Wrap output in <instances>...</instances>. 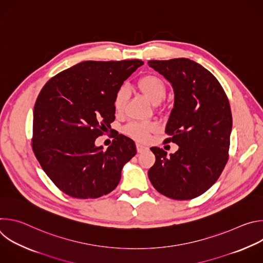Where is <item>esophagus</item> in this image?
I'll use <instances>...</instances> for the list:
<instances>
[{
  "label": "esophagus",
  "instance_id": "1",
  "mask_svg": "<svg viewBox=\"0 0 263 263\" xmlns=\"http://www.w3.org/2000/svg\"><path fill=\"white\" fill-rule=\"evenodd\" d=\"M136 149H137L138 153H142V152H144V151H147L148 147H147L146 145L142 144V143L137 142V143H136Z\"/></svg>",
  "mask_w": 263,
  "mask_h": 263
}]
</instances>
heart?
Listing matches in <instances>:
<instances>
[{
	"mask_svg": "<svg viewBox=\"0 0 263 263\" xmlns=\"http://www.w3.org/2000/svg\"><path fill=\"white\" fill-rule=\"evenodd\" d=\"M138 87L141 92L151 101L153 104H159L164 100L166 96V86L162 79H160L154 74H146L138 81ZM128 100V89L124 86L120 87L114 99V108L117 112H122L125 108L126 102ZM156 129L154 124L149 123H140V122H132L128 124L124 131L129 136L134 139L143 141L148 137L149 132Z\"/></svg>",
	"mask_w": 263,
	"mask_h": 263,
	"instance_id": "heart-1",
	"label": "heart"
}]
</instances>
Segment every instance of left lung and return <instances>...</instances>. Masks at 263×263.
<instances>
[{
  "label": "left lung",
  "mask_w": 263,
  "mask_h": 263,
  "mask_svg": "<svg viewBox=\"0 0 263 263\" xmlns=\"http://www.w3.org/2000/svg\"><path fill=\"white\" fill-rule=\"evenodd\" d=\"M171 83L174 107L165 127L167 142L179 145L167 155L152 147L156 161L147 176L155 190L174 200H192L216 182L228 160L232 115L213 74L187 58L149 60Z\"/></svg>",
  "instance_id": "obj_1"
}]
</instances>
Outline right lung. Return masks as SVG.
<instances>
[{
  "mask_svg": "<svg viewBox=\"0 0 263 263\" xmlns=\"http://www.w3.org/2000/svg\"><path fill=\"white\" fill-rule=\"evenodd\" d=\"M143 62L83 61L50 79L33 111V152L64 194L97 199L114 191L134 141L118 135L106 151L95 141L116 117L117 90Z\"/></svg>",
  "mask_w": 263,
  "mask_h": 263,
  "instance_id": "add662e5",
  "label": "right lung"
}]
</instances>
